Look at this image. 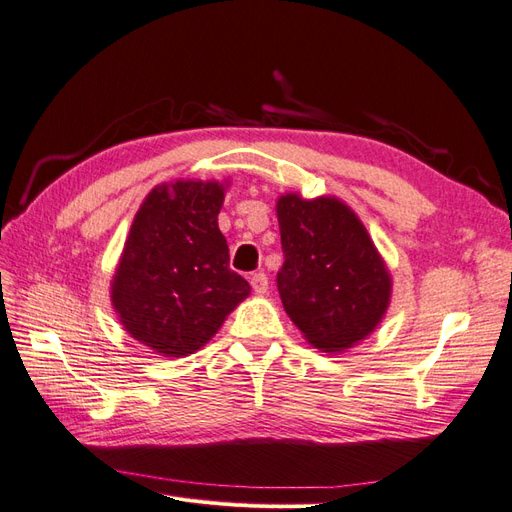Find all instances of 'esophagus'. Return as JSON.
Segmentation results:
<instances>
[{
	"label": "esophagus",
	"instance_id": "esophagus-1",
	"mask_svg": "<svg viewBox=\"0 0 512 512\" xmlns=\"http://www.w3.org/2000/svg\"><path fill=\"white\" fill-rule=\"evenodd\" d=\"M250 284H252L254 292L262 297V294H267V290H269V277L265 273H254L250 277Z\"/></svg>",
	"mask_w": 512,
	"mask_h": 512
}]
</instances>
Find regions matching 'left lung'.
I'll use <instances>...</instances> for the list:
<instances>
[{"instance_id": "8db88e82", "label": "left lung", "mask_w": 512, "mask_h": 512, "mask_svg": "<svg viewBox=\"0 0 512 512\" xmlns=\"http://www.w3.org/2000/svg\"><path fill=\"white\" fill-rule=\"evenodd\" d=\"M284 265L277 290L314 348L344 352L374 331L391 301V273L356 213L333 196L277 198Z\"/></svg>"}]
</instances>
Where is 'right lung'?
Wrapping results in <instances>:
<instances>
[{"instance_id": "1", "label": "right lung", "mask_w": 512, "mask_h": 512, "mask_svg": "<svg viewBox=\"0 0 512 512\" xmlns=\"http://www.w3.org/2000/svg\"><path fill=\"white\" fill-rule=\"evenodd\" d=\"M224 192L218 181L162 183L134 215L111 301L123 329L162 356L203 348L250 294L218 228Z\"/></svg>"}]
</instances>
